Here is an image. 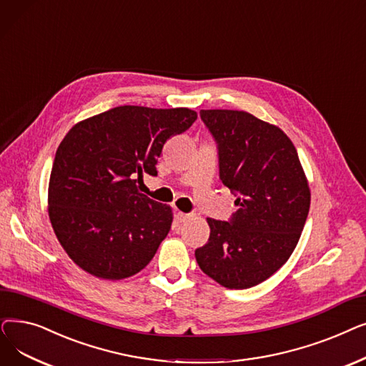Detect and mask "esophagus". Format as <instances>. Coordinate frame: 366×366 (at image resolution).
I'll return each mask as SVG.
<instances>
[{"mask_svg": "<svg viewBox=\"0 0 366 366\" xmlns=\"http://www.w3.org/2000/svg\"><path fill=\"white\" fill-rule=\"evenodd\" d=\"M190 217H192V214H186V213H182V212H179V213H177V219H179V222H187Z\"/></svg>", "mask_w": 366, "mask_h": 366, "instance_id": "34e87169", "label": "esophagus"}]
</instances>
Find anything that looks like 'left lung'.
Returning a JSON list of instances; mask_svg holds the SVG:
<instances>
[{
  "instance_id": "1",
  "label": "left lung",
  "mask_w": 366,
  "mask_h": 366,
  "mask_svg": "<svg viewBox=\"0 0 366 366\" xmlns=\"http://www.w3.org/2000/svg\"><path fill=\"white\" fill-rule=\"evenodd\" d=\"M219 149L222 183L235 194L231 222L208 217L210 238L195 250L202 272L228 289H247L280 269L297 247L310 210L298 152L275 125L247 112L201 110Z\"/></svg>"
}]
</instances>
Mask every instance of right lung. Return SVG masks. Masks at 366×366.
<instances>
[{"label": "right lung", "instance_id": "add662e5", "mask_svg": "<svg viewBox=\"0 0 366 366\" xmlns=\"http://www.w3.org/2000/svg\"><path fill=\"white\" fill-rule=\"evenodd\" d=\"M197 112L120 106L66 132L49 180V219L73 262L104 280L143 268L168 235L172 208L140 192L156 176L168 138L192 127Z\"/></svg>", "mask_w": 366, "mask_h": 366}]
</instances>
